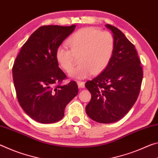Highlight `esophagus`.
Instances as JSON below:
<instances>
[{
    "label": "esophagus",
    "mask_w": 158,
    "mask_h": 158,
    "mask_svg": "<svg viewBox=\"0 0 158 158\" xmlns=\"http://www.w3.org/2000/svg\"><path fill=\"white\" fill-rule=\"evenodd\" d=\"M77 84L78 85V87L80 88H84L85 87V82L82 81H77Z\"/></svg>",
    "instance_id": "esophagus-1"
}]
</instances>
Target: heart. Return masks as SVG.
Wrapping results in <instances>:
<instances>
[{"label": "heart", "mask_w": 158, "mask_h": 158, "mask_svg": "<svg viewBox=\"0 0 158 158\" xmlns=\"http://www.w3.org/2000/svg\"><path fill=\"white\" fill-rule=\"evenodd\" d=\"M70 49L59 47L55 52L56 60L64 71L73 69L79 57L81 64L71 72L75 78H85L92 73L98 74L107 68L115 50V39L108 31L97 28H81L67 40Z\"/></svg>", "instance_id": "b5f03b06"}]
</instances>
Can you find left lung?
I'll return each mask as SVG.
<instances>
[{"instance_id": "1", "label": "left lung", "mask_w": 158, "mask_h": 158, "mask_svg": "<svg viewBox=\"0 0 158 158\" xmlns=\"http://www.w3.org/2000/svg\"><path fill=\"white\" fill-rule=\"evenodd\" d=\"M115 50L109 65L97 77L85 83L92 94L86 113L100 123H112L122 119L135 103L140 92L143 69L135 46L113 26Z\"/></svg>"}]
</instances>
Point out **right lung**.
I'll return each instance as SVG.
<instances>
[{
    "label": "right lung",
    "instance_id": "right-lung-1",
    "mask_svg": "<svg viewBox=\"0 0 158 158\" xmlns=\"http://www.w3.org/2000/svg\"><path fill=\"white\" fill-rule=\"evenodd\" d=\"M75 25L43 26L33 32L15 59L12 77L21 107L33 120L52 123L64 115L66 105L78 93L75 81L61 85L66 75L56 60V49Z\"/></svg>",
    "mask_w": 158,
    "mask_h": 158
}]
</instances>
